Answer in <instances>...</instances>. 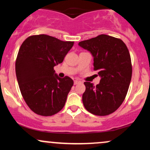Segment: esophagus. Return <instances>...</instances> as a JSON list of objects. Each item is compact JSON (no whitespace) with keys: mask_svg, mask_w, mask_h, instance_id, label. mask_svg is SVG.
<instances>
[{"mask_svg":"<svg viewBox=\"0 0 150 150\" xmlns=\"http://www.w3.org/2000/svg\"><path fill=\"white\" fill-rule=\"evenodd\" d=\"M80 81H79V80H75L74 81V85H77V84H79V83H80Z\"/></svg>","mask_w":150,"mask_h":150,"instance_id":"1","label":"esophagus"}]
</instances>
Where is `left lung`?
<instances>
[{
    "label": "left lung",
    "instance_id": "left-lung-1",
    "mask_svg": "<svg viewBox=\"0 0 150 150\" xmlns=\"http://www.w3.org/2000/svg\"><path fill=\"white\" fill-rule=\"evenodd\" d=\"M94 57V70L101 77L99 84L85 82L84 106L97 116H106L116 111L124 101L132 77L130 53L121 39L106 34L79 42Z\"/></svg>",
    "mask_w": 150,
    "mask_h": 150
}]
</instances>
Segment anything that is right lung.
<instances>
[{"label": "right lung", "mask_w": 150, "mask_h": 150, "mask_svg": "<svg viewBox=\"0 0 150 150\" xmlns=\"http://www.w3.org/2000/svg\"><path fill=\"white\" fill-rule=\"evenodd\" d=\"M74 42H63L46 34L30 36L19 49L15 72L26 104L43 116L56 114L63 108L73 80L61 78L53 67L61 63Z\"/></svg>", "instance_id": "1"}]
</instances>
